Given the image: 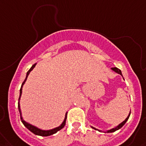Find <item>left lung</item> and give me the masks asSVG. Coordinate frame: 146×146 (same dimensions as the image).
Masks as SVG:
<instances>
[{"label":"left lung","instance_id":"1","mask_svg":"<svg viewBox=\"0 0 146 146\" xmlns=\"http://www.w3.org/2000/svg\"><path fill=\"white\" fill-rule=\"evenodd\" d=\"M111 69L113 71H115V73H118V74H120V75H121V76H122V73H121V70H120V69H118V68H111ZM130 114H131V111H130V113H129V115H128V117H126V119H125V120H123V122L119 124L118 126H116V127L113 128V129H110V130H108V131H106V132H107V133H111V132H114V131H117V130H118V129H120V128H121L123 126L124 124L126 123V121H127L128 119H129V116H130ZM91 127H92V129H96V130H98V129H96V128H94V127H92V126H91ZM98 131H99V130H98ZM105 133H106V132H105Z\"/></svg>","mask_w":146,"mask_h":146}]
</instances>
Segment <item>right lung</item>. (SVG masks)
Listing matches in <instances>:
<instances>
[{
  "instance_id": "right-lung-1",
  "label": "right lung",
  "mask_w": 146,
  "mask_h": 146,
  "mask_svg": "<svg viewBox=\"0 0 146 146\" xmlns=\"http://www.w3.org/2000/svg\"><path fill=\"white\" fill-rule=\"evenodd\" d=\"M36 64H35L34 65H32V67H31V68L29 69V70L27 72V73H26V78H25V80H24V82H23V84H22L21 88H20V97H19V99H18L19 100V101H18V110H19V111H20V119H21V121H22V123H23L24 126H26V127L28 129H29V131H31V132L34 133V134H36V135H39V136H42V137H47V136H50V135H52V134H55V133L57 132L58 131L61 130V129H62V128H64V125H65V123H66V119H67V114H68V112H66L65 117H64V121L62 122V123L59 126H58V127L54 128V129H50V130H42V129H39V128L36 127V126H33V125H31V124H30V123H29L26 122V121L23 120V117H22V113H21V110H20V96H21V95H22V88H23V84H25V82H26V79H27L28 76L29 75L30 72H31V70L34 69V68H35Z\"/></svg>"
}]
</instances>
